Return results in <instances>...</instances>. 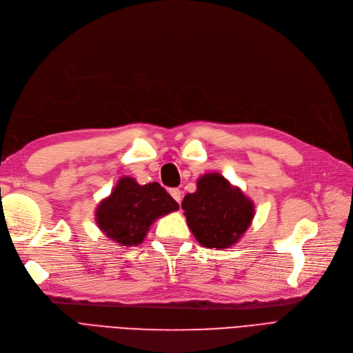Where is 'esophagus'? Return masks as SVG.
I'll list each match as a JSON object with an SVG mask.
<instances>
[{"mask_svg":"<svg viewBox=\"0 0 353 353\" xmlns=\"http://www.w3.org/2000/svg\"><path fill=\"white\" fill-rule=\"evenodd\" d=\"M169 194L172 195V199H174L176 203L181 204V200H182V192H181V190L172 188V190H169Z\"/></svg>","mask_w":353,"mask_h":353,"instance_id":"34e87169","label":"esophagus"}]
</instances>
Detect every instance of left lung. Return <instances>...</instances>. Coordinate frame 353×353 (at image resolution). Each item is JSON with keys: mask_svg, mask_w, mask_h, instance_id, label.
Wrapping results in <instances>:
<instances>
[{"mask_svg": "<svg viewBox=\"0 0 353 353\" xmlns=\"http://www.w3.org/2000/svg\"><path fill=\"white\" fill-rule=\"evenodd\" d=\"M188 228L204 248L225 249L243 236L255 216L252 200L220 174H205L184 196Z\"/></svg>", "mask_w": 353, "mask_h": 353, "instance_id": "obj_1", "label": "left lung"}]
</instances>
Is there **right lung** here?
<instances>
[{
  "instance_id": "add662e5",
  "label": "right lung",
  "mask_w": 353,
  "mask_h": 353,
  "mask_svg": "<svg viewBox=\"0 0 353 353\" xmlns=\"http://www.w3.org/2000/svg\"><path fill=\"white\" fill-rule=\"evenodd\" d=\"M179 208L158 182L140 185L123 176L112 192L98 204L95 221L101 232L121 246H137L145 241L150 224Z\"/></svg>"
}]
</instances>
